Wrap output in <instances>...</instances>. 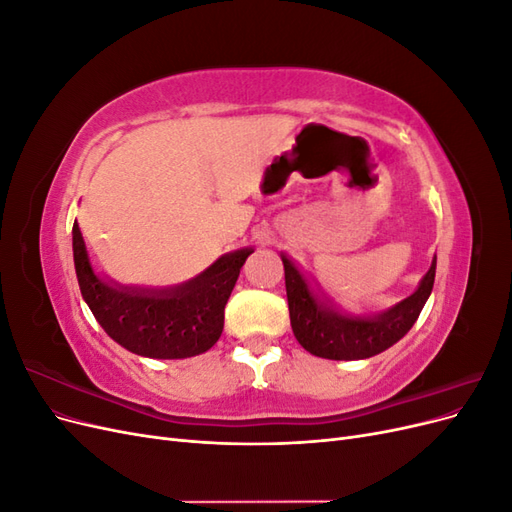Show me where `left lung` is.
Masks as SVG:
<instances>
[{
    "instance_id": "obj_1",
    "label": "left lung",
    "mask_w": 512,
    "mask_h": 512,
    "mask_svg": "<svg viewBox=\"0 0 512 512\" xmlns=\"http://www.w3.org/2000/svg\"><path fill=\"white\" fill-rule=\"evenodd\" d=\"M280 258L286 273L292 333L307 352L331 361L369 359L397 344L412 329L436 280L433 256L429 271L410 297L376 314H354L335 303L318 282H312L297 260L286 252H280Z\"/></svg>"
}]
</instances>
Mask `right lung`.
I'll return each mask as SVG.
<instances>
[{"label":"right lung","instance_id":"1","mask_svg":"<svg viewBox=\"0 0 512 512\" xmlns=\"http://www.w3.org/2000/svg\"><path fill=\"white\" fill-rule=\"evenodd\" d=\"M72 250L83 299L108 337L149 359H188L220 339L224 307L254 247L222 254L192 280L164 288L119 284L96 271L79 222Z\"/></svg>","mask_w":512,"mask_h":512}]
</instances>
